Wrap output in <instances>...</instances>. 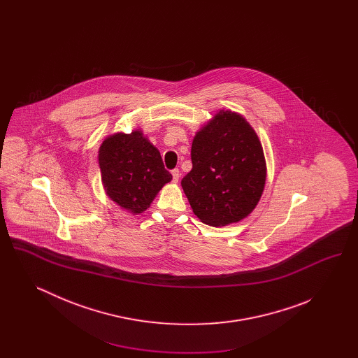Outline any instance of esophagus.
Returning a JSON list of instances; mask_svg holds the SVG:
<instances>
[{
  "label": "esophagus",
  "mask_w": 358,
  "mask_h": 358,
  "mask_svg": "<svg viewBox=\"0 0 358 358\" xmlns=\"http://www.w3.org/2000/svg\"><path fill=\"white\" fill-rule=\"evenodd\" d=\"M171 176H173V182H178L180 171H178V169H173V171H171Z\"/></svg>",
  "instance_id": "esophagus-1"
}]
</instances>
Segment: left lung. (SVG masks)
Returning a JSON list of instances; mask_svg holds the SVG:
<instances>
[{
	"mask_svg": "<svg viewBox=\"0 0 358 358\" xmlns=\"http://www.w3.org/2000/svg\"><path fill=\"white\" fill-rule=\"evenodd\" d=\"M192 171L181 181L193 213L212 227L247 217L266 184V159L255 130L240 114L220 110L194 136Z\"/></svg>",
	"mask_w": 358,
	"mask_h": 358,
	"instance_id": "1",
	"label": "left lung"
}]
</instances>
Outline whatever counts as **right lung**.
Masks as SVG:
<instances>
[{"label": "right lung", "mask_w": 358, "mask_h": 358, "mask_svg": "<svg viewBox=\"0 0 358 358\" xmlns=\"http://www.w3.org/2000/svg\"><path fill=\"white\" fill-rule=\"evenodd\" d=\"M98 159L107 196L136 215L146 210L157 193L171 181L158 149L139 130L106 138Z\"/></svg>", "instance_id": "1"}]
</instances>
